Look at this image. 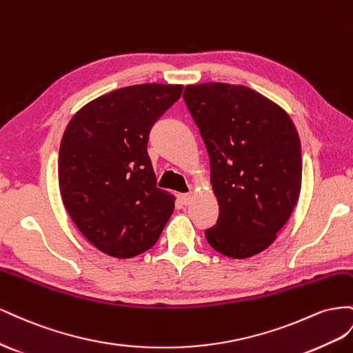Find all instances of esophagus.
Segmentation results:
<instances>
[{"mask_svg": "<svg viewBox=\"0 0 353 353\" xmlns=\"http://www.w3.org/2000/svg\"><path fill=\"white\" fill-rule=\"evenodd\" d=\"M177 198H179V201H180V204L189 205L190 201H192V194H179Z\"/></svg>", "mask_w": 353, "mask_h": 353, "instance_id": "esophagus-1", "label": "esophagus"}]
</instances>
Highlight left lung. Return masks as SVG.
<instances>
[{
  "label": "left lung",
  "mask_w": 353,
  "mask_h": 353,
  "mask_svg": "<svg viewBox=\"0 0 353 353\" xmlns=\"http://www.w3.org/2000/svg\"><path fill=\"white\" fill-rule=\"evenodd\" d=\"M185 103L199 128L219 203L208 244L232 259L256 256L274 243L296 207L301 148L285 110L245 85H186Z\"/></svg>",
  "instance_id": "left-lung-1"
}]
</instances>
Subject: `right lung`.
<instances>
[{
	"mask_svg": "<svg viewBox=\"0 0 353 353\" xmlns=\"http://www.w3.org/2000/svg\"><path fill=\"white\" fill-rule=\"evenodd\" d=\"M183 85L118 88L83 106L59 150V188L70 219L102 253L130 259L152 247L174 210L157 188L148 155L150 128Z\"/></svg>",
	"mask_w": 353,
	"mask_h": 353,
	"instance_id": "obj_1",
	"label": "right lung"
}]
</instances>
